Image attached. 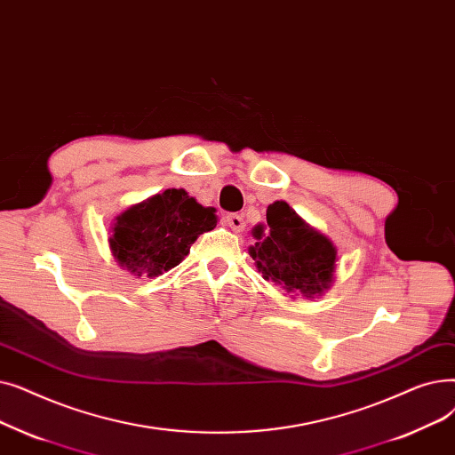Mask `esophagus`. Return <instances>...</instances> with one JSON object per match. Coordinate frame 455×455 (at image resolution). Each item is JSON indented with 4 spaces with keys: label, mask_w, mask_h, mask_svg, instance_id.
Wrapping results in <instances>:
<instances>
[{
    "label": "esophagus",
    "mask_w": 455,
    "mask_h": 455,
    "mask_svg": "<svg viewBox=\"0 0 455 455\" xmlns=\"http://www.w3.org/2000/svg\"><path fill=\"white\" fill-rule=\"evenodd\" d=\"M226 224H228L233 231H243V229H244V219H243V214H239V212H228V214H226Z\"/></svg>",
    "instance_id": "esophagus-1"
}]
</instances>
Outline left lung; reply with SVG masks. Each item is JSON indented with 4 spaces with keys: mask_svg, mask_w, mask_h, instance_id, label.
Returning <instances> with one entry per match:
<instances>
[{
    "mask_svg": "<svg viewBox=\"0 0 455 455\" xmlns=\"http://www.w3.org/2000/svg\"><path fill=\"white\" fill-rule=\"evenodd\" d=\"M267 224L268 235L263 233V226L253 229L259 243L250 248L263 277L307 298L328 289L337 259L331 241L307 226L285 202L268 205Z\"/></svg>",
    "mask_w": 455,
    "mask_h": 455,
    "instance_id": "1",
    "label": "left lung"
}]
</instances>
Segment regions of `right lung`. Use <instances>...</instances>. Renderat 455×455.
I'll return each instance as SVG.
<instances>
[{
	"instance_id": "add662e5",
	"label": "right lung",
	"mask_w": 455,
	"mask_h": 455,
	"mask_svg": "<svg viewBox=\"0 0 455 455\" xmlns=\"http://www.w3.org/2000/svg\"><path fill=\"white\" fill-rule=\"evenodd\" d=\"M214 226L212 207H202L183 188H168L120 214L109 243L120 267L154 277L178 267L198 235Z\"/></svg>"
}]
</instances>
